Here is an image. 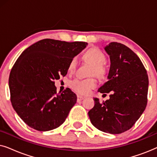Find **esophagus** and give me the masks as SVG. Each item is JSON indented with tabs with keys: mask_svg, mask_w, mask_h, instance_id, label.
Here are the masks:
<instances>
[{
	"mask_svg": "<svg viewBox=\"0 0 157 157\" xmlns=\"http://www.w3.org/2000/svg\"><path fill=\"white\" fill-rule=\"evenodd\" d=\"M83 98H84L83 96H79V95L77 96V101H82Z\"/></svg>",
	"mask_w": 157,
	"mask_h": 157,
	"instance_id": "34e87169",
	"label": "esophagus"
}]
</instances>
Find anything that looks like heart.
<instances>
[{"label":"heart","mask_w":157,"mask_h":157,"mask_svg":"<svg viewBox=\"0 0 157 157\" xmlns=\"http://www.w3.org/2000/svg\"><path fill=\"white\" fill-rule=\"evenodd\" d=\"M83 59L92 65L91 70V75H96L99 78H103L106 74L107 70L104 62L106 57L104 53L99 48H91L86 51L83 55ZM76 67V59L71 60L68 64V71L72 72ZM70 86L75 92L81 95L89 94L91 89L96 86V81L93 78L87 79H74L71 81Z\"/></svg>","instance_id":"1"}]
</instances>
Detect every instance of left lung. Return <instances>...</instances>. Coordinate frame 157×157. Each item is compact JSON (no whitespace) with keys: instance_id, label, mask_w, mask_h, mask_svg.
<instances>
[{"instance_id":"left-lung-1","label":"left lung","mask_w":157,"mask_h":157,"mask_svg":"<svg viewBox=\"0 0 157 157\" xmlns=\"http://www.w3.org/2000/svg\"><path fill=\"white\" fill-rule=\"evenodd\" d=\"M104 49L111 66L109 81L98 91L111 93L110 98L101 103L94 98L95 104L88 113L98 130L118 134L130 129L144 111L149 78L138 56L125 45L111 42Z\"/></svg>"}]
</instances>
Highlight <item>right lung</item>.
I'll list each match as a JSON object with an SVG mask.
<instances>
[{
    "mask_svg": "<svg viewBox=\"0 0 157 157\" xmlns=\"http://www.w3.org/2000/svg\"><path fill=\"white\" fill-rule=\"evenodd\" d=\"M86 42L40 40L21 53L10 71V101L21 119L34 129L47 132L65 121L76 103L69 88L57 94L55 81L67 74L71 60Z\"/></svg>",
    "mask_w": 157,
    "mask_h": 157,
    "instance_id": "1",
    "label": "right lung"
}]
</instances>
